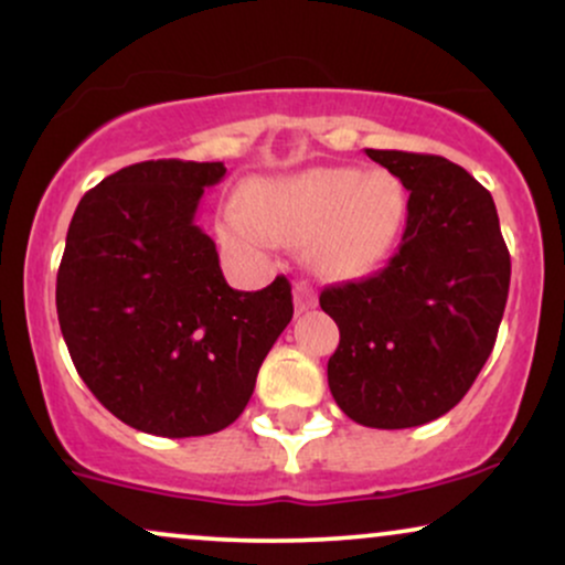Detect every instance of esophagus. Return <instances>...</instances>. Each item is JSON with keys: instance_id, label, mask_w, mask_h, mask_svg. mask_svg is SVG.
<instances>
[{"instance_id": "34e87169", "label": "esophagus", "mask_w": 565, "mask_h": 565, "mask_svg": "<svg viewBox=\"0 0 565 565\" xmlns=\"http://www.w3.org/2000/svg\"><path fill=\"white\" fill-rule=\"evenodd\" d=\"M310 308H316L313 287H308L305 281L295 284V310H297V313H305V310H310Z\"/></svg>"}]
</instances>
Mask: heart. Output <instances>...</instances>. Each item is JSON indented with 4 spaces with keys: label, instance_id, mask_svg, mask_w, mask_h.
<instances>
[{
    "label": "heart",
    "instance_id": "b5f03b06",
    "mask_svg": "<svg viewBox=\"0 0 565 565\" xmlns=\"http://www.w3.org/2000/svg\"><path fill=\"white\" fill-rule=\"evenodd\" d=\"M406 215V188L395 174L319 167L252 183L242 201L225 206L220 231L246 249L308 244L316 274L345 281L391 257Z\"/></svg>",
    "mask_w": 565,
    "mask_h": 565
}]
</instances>
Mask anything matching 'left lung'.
<instances>
[{"instance_id":"obj_1","label":"left lung","mask_w":565,"mask_h":565,"mask_svg":"<svg viewBox=\"0 0 565 565\" xmlns=\"http://www.w3.org/2000/svg\"><path fill=\"white\" fill-rule=\"evenodd\" d=\"M408 191L406 228L385 268L321 291L340 327L329 391L353 423H433L476 382L497 342L510 252L491 193L444 157L374 151Z\"/></svg>"}]
</instances>
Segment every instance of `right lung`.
<instances>
[{
	"mask_svg": "<svg viewBox=\"0 0 565 565\" xmlns=\"http://www.w3.org/2000/svg\"><path fill=\"white\" fill-rule=\"evenodd\" d=\"M223 161H140L76 206L55 305L71 361L114 417L164 438L236 423L295 313L284 276L231 289L215 242L193 223Z\"/></svg>",
	"mask_w": 565,
	"mask_h": 565,
	"instance_id": "add662e5",
	"label": "right lung"
}]
</instances>
